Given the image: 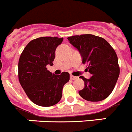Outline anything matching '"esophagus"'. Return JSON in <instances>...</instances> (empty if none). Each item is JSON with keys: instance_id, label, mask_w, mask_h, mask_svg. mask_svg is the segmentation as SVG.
Listing matches in <instances>:
<instances>
[{"instance_id": "34e87169", "label": "esophagus", "mask_w": 132, "mask_h": 132, "mask_svg": "<svg viewBox=\"0 0 132 132\" xmlns=\"http://www.w3.org/2000/svg\"><path fill=\"white\" fill-rule=\"evenodd\" d=\"M70 78H71V79H72V80H75V79H77V77H75L73 76V75H70Z\"/></svg>"}]
</instances>
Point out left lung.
I'll return each mask as SVG.
<instances>
[{"label":"left lung","instance_id":"left-lung-1","mask_svg":"<svg viewBox=\"0 0 132 132\" xmlns=\"http://www.w3.org/2000/svg\"><path fill=\"white\" fill-rule=\"evenodd\" d=\"M67 39L79 52L82 63H88L87 69L92 75L90 79L79 77L85 82V87L79 90V95L90 102L106 98L112 92L120 75L114 50L106 40L94 35L73 36Z\"/></svg>","mask_w":132,"mask_h":132}]
</instances>
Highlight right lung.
I'll use <instances>...</instances> for the list:
<instances>
[{
  "mask_svg": "<svg viewBox=\"0 0 132 132\" xmlns=\"http://www.w3.org/2000/svg\"><path fill=\"white\" fill-rule=\"evenodd\" d=\"M63 38L42 37L31 40L23 50L18 61V79L30 101L40 106H52L62 97L63 87L69 73L52 74L46 68L53 65L55 50Z\"/></svg>",
  "mask_w": 132,
  "mask_h": 132,
  "instance_id": "1",
  "label": "right lung"
}]
</instances>
